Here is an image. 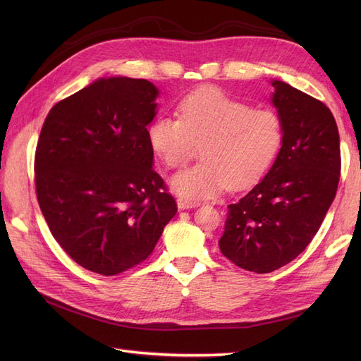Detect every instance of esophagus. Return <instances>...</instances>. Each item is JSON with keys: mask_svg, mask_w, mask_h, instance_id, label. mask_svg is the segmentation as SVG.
<instances>
[{"mask_svg": "<svg viewBox=\"0 0 361 361\" xmlns=\"http://www.w3.org/2000/svg\"><path fill=\"white\" fill-rule=\"evenodd\" d=\"M176 203H178V207H179V209H191V207H197V206H199V203H195V202H188V200L180 199V197L176 200Z\"/></svg>", "mask_w": 361, "mask_h": 361, "instance_id": "34e87169", "label": "esophagus"}]
</instances>
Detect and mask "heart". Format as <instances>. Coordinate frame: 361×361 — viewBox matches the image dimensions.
<instances>
[{
	"label": "heart",
	"instance_id": "heart-1",
	"mask_svg": "<svg viewBox=\"0 0 361 361\" xmlns=\"http://www.w3.org/2000/svg\"><path fill=\"white\" fill-rule=\"evenodd\" d=\"M179 118L161 114L152 120L147 138L169 169H179L200 145V164L170 179L180 199L215 197L227 185L233 190L256 182L277 155L283 126L279 114L251 108L214 87L190 93L178 106Z\"/></svg>",
	"mask_w": 361,
	"mask_h": 361
}]
</instances>
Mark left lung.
Listing matches in <instances>:
<instances>
[{"label":"left lung","instance_id":"obj_1","mask_svg":"<svg viewBox=\"0 0 361 361\" xmlns=\"http://www.w3.org/2000/svg\"><path fill=\"white\" fill-rule=\"evenodd\" d=\"M271 85L281 147L265 178L228 204L218 241L228 260L257 274L302 253L330 209L341 176V140L330 108L285 81L271 80Z\"/></svg>","mask_w":361,"mask_h":361}]
</instances>
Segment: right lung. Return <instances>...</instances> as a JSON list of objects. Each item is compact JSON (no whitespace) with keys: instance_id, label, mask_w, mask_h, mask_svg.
Listing matches in <instances>:
<instances>
[{"instance_id":"add662e5","label":"right lung","mask_w":361,"mask_h":361,"mask_svg":"<svg viewBox=\"0 0 361 361\" xmlns=\"http://www.w3.org/2000/svg\"><path fill=\"white\" fill-rule=\"evenodd\" d=\"M158 96L147 80L99 78L54 105L40 130L42 214L61 248L97 274L147 259L178 212L147 138Z\"/></svg>"}]
</instances>
